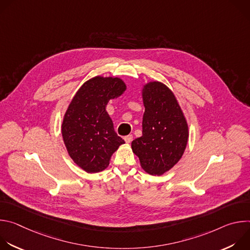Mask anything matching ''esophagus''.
Instances as JSON below:
<instances>
[{
    "instance_id": "1",
    "label": "esophagus",
    "mask_w": 250,
    "mask_h": 250,
    "mask_svg": "<svg viewBox=\"0 0 250 250\" xmlns=\"http://www.w3.org/2000/svg\"><path fill=\"white\" fill-rule=\"evenodd\" d=\"M124 138H125V140L126 144H130L131 140H132V135H131V134H129V135H126V136H125Z\"/></svg>"
}]
</instances>
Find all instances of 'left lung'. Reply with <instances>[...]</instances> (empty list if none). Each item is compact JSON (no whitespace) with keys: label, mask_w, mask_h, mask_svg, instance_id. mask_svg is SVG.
I'll return each mask as SVG.
<instances>
[{"label":"left lung","mask_w":250,"mask_h":250,"mask_svg":"<svg viewBox=\"0 0 250 250\" xmlns=\"http://www.w3.org/2000/svg\"><path fill=\"white\" fill-rule=\"evenodd\" d=\"M142 99V135L132 140L131 148L142 169L159 176L181 159L189 137L188 124L175 95L163 83L146 84Z\"/></svg>","instance_id":"obj_1"}]
</instances>
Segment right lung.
I'll use <instances>...</instances> for the list:
<instances>
[{
    "mask_svg": "<svg viewBox=\"0 0 250 250\" xmlns=\"http://www.w3.org/2000/svg\"><path fill=\"white\" fill-rule=\"evenodd\" d=\"M125 89L121 78L96 76L81 86L68 105L61 126L64 145L72 160L88 173L105 169L125 144L105 106Z\"/></svg>",
    "mask_w": 250,
    "mask_h": 250,
    "instance_id": "right-lung-1",
    "label": "right lung"
}]
</instances>
